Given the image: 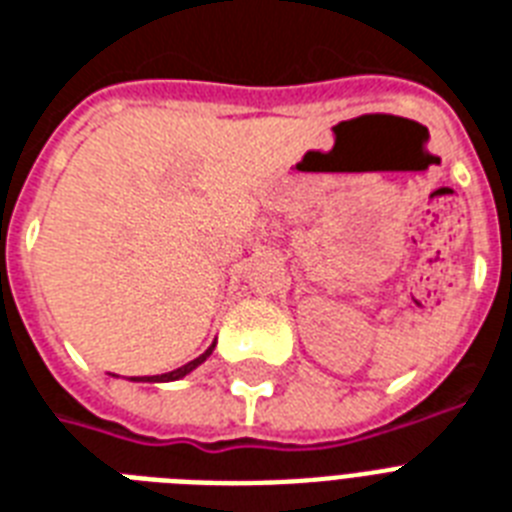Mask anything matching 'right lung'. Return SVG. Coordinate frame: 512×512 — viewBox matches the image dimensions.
Instances as JSON below:
<instances>
[{
    "label": "right lung",
    "mask_w": 512,
    "mask_h": 512,
    "mask_svg": "<svg viewBox=\"0 0 512 512\" xmlns=\"http://www.w3.org/2000/svg\"><path fill=\"white\" fill-rule=\"evenodd\" d=\"M215 345H217V340L212 342V345H209V348L204 350V353H201L199 358H193V361H188V364L177 366V369H172V372L154 374V377H132V382H175V380H183L185 374H191L193 369H196V366H201V364H204V361H207L209 356H212V350H215Z\"/></svg>",
    "instance_id": "1"
}]
</instances>
